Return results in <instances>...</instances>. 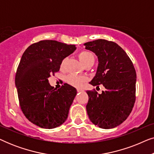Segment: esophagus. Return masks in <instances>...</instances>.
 <instances>
[{"label": "esophagus", "instance_id": "obj_1", "mask_svg": "<svg viewBox=\"0 0 154 154\" xmlns=\"http://www.w3.org/2000/svg\"><path fill=\"white\" fill-rule=\"evenodd\" d=\"M82 91H83V90H82V89H77V92H82Z\"/></svg>", "mask_w": 154, "mask_h": 154}]
</instances>
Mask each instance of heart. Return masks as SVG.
<instances>
[{
	"mask_svg": "<svg viewBox=\"0 0 154 154\" xmlns=\"http://www.w3.org/2000/svg\"><path fill=\"white\" fill-rule=\"evenodd\" d=\"M79 58L83 65L89 64V63H94V54H92V52H90L89 51H86V50H83V51L79 52ZM65 61H66V60H64L62 61V66H64ZM66 80L67 82H68L70 85L76 88L81 87L86 81L85 78L75 74H70L68 75Z\"/></svg>",
	"mask_w": 154,
	"mask_h": 154,
	"instance_id": "1",
	"label": "heart"
}]
</instances>
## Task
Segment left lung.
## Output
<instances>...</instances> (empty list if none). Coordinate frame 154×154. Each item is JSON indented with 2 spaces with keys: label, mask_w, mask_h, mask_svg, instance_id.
<instances>
[{
  "label": "left lung",
  "mask_w": 154,
  "mask_h": 154,
  "mask_svg": "<svg viewBox=\"0 0 154 154\" xmlns=\"http://www.w3.org/2000/svg\"><path fill=\"white\" fill-rule=\"evenodd\" d=\"M85 49L97 56L93 86L103 85L105 91L98 94L88 90L86 110L95 125L111 129L121 124L130 115L135 102L137 75L131 60L117 43L98 39L84 44Z\"/></svg>",
  "instance_id": "obj_1"
}]
</instances>
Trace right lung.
<instances>
[{"label": "right lung", "mask_w": 154, "mask_h": 154, "mask_svg": "<svg viewBox=\"0 0 154 154\" xmlns=\"http://www.w3.org/2000/svg\"><path fill=\"white\" fill-rule=\"evenodd\" d=\"M75 49V45L45 40L31 45L22 54L15 75L19 102L26 119L40 128H57L68 117L76 89L67 83L54 89L48 78Z\"/></svg>", "instance_id": "right-lung-1"}]
</instances>
